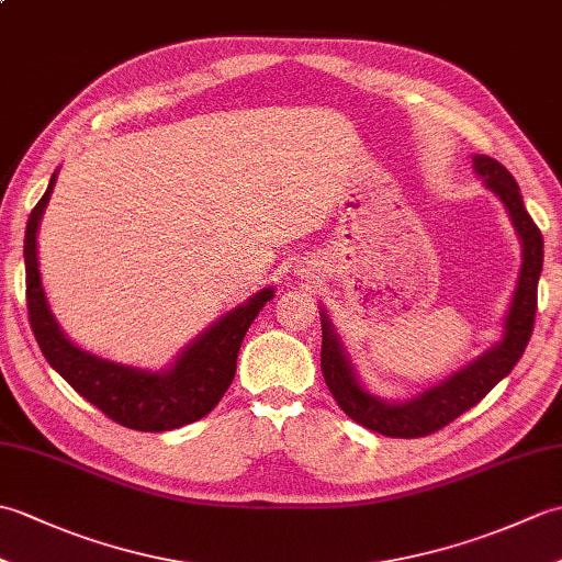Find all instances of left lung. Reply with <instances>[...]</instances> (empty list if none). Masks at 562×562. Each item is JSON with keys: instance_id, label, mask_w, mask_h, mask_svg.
<instances>
[{"instance_id": "obj_1", "label": "left lung", "mask_w": 562, "mask_h": 562, "mask_svg": "<svg viewBox=\"0 0 562 562\" xmlns=\"http://www.w3.org/2000/svg\"><path fill=\"white\" fill-rule=\"evenodd\" d=\"M473 164L475 171L483 176L485 186L505 202L509 217L521 236L524 248L517 290L515 296H512V306L505 318V336L495 348L487 350L483 357L447 381H441L439 386L420 393V396H415L408 403H384L360 386V381H357L352 372V364L342 355L336 330L330 328L328 316L321 312V328H324L321 372H324L326 386L345 415L367 429H374L379 435L415 439L447 427L459 415L471 411L475 403H481L497 381L512 372V367L521 360L533 333L536 300H539L536 292H539V274L543 268V236L539 226L529 217V212L524 210L519 186L505 166L491 157H483V154H479Z\"/></svg>"}]
</instances>
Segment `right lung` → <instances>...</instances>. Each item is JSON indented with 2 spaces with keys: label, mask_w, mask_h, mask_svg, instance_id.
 I'll list each match as a JSON object with an SVG mask.
<instances>
[{
  "label": "right lung",
  "mask_w": 562,
  "mask_h": 562,
  "mask_svg": "<svg viewBox=\"0 0 562 562\" xmlns=\"http://www.w3.org/2000/svg\"><path fill=\"white\" fill-rule=\"evenodd\" d=\"M53 186L55 173L45 195L31 212L26 238H23L29 321L47 364L79 396L123 427L139 429V432H166V429L183 427L205 417L232 386L238 348L260 308L272 300V288L260 290L256 296H250V302L234 308L210 330L202 333L190 348L183 350L169 372L151 374L99 360L63 336L45 302L35 232H38L41 214L50 200Z\"/></svg>",
  "instance_id": "add662e5"
}]
</instances>
